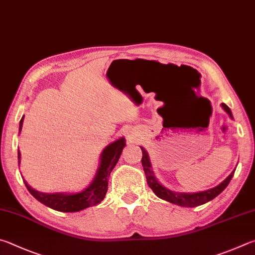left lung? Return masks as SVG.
Wrapping results in <instances>:
<instances>
[{
    "mask_svg": "<svg viewBox=\"0 0 255 255\" xmlns=\"http://www.w3.org/2000/svg\"><path fill=\"white\" fill-rule=\"evenodd\" d=\"M222 107L224 109L227 114L230 115L231 119H233L232 112L230 107L224 103H222ZM142 150V166H143V170L146 177V181L153 193L158 196L159 198L167 200L169 203H172L175 205H179L182 207H196L200 206V205L208 203L209 200H212L220 195L223 190H224L227 185L230 184V181L234 176L235 170L232 171L231 175L226 178V179L221 182L220 185L214 187L208 190L199 191V193H176V191H171L170 189L163 187L160 182L157 180V178L154 177V173L152 171V167H151V162L149 159V154L146 152L143 146H140Z\"/></svg>",
    "mask_w": 255,
    "mask_h": 255,
    "instance_id": "1",
    "label": "left lung"
}]
</instances>
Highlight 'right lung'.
Instances as JSON below:
<instances>
[{"mask_svg":"<svg viewBox=\"0 0 255 255\" xmlns=\"http://www.w3.org/2000/svg\"><path fill=\"white\" fill-rule=\"evenodd\" d=\"M23 119L24 116H22L19 125V132H21L22 130ZM124 146L125 139L124 137H121V139L112 142V143H110L103 150L101 154V163L97 169L96 176L94 177L92 184L86 189L79 191V193L46 194L40 193V191L31 188L26 184L25 180H23L24 185L35 199L58 212L75 213L83 211L85 208L95 206V205L100 204L105 197L107 188H109L107 186H109L110 175L112 170H113V168L115 167V164L118 163ZM17 159H19L20 163L21 153L19 150H17Z\"/></svg>","mask_w":255,"mask_h":255,"instance_id":"add662e5","label":"right lung"}]
</instances>
